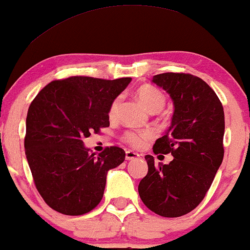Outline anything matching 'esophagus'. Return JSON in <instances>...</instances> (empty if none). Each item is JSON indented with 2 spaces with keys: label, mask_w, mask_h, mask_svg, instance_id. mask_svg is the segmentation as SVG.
Segmentation results:
<instances>
[{
  "label": "esophagus",
  "mask_w": 250,
  "mask_h": 250,
  "mask_svg": "<svg viewBox=\"0 0 250 250\" xmlns=\"http://www.w3.org/2000/svg\"><path fill=\"white\" fill-rule=\"evenodd\" d=\"M140 154L137 153V152H133V151H126L125 152V158L126 160H133V159H137V158H139Z\"/></svg>",
  "instance_id": "esophagus-1"
}]
</instances>
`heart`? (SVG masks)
Instances as JSON below:
<instances>
[{
  "label": "heart",
  "mask_w": 250,
  "mask_h": 250,
  "mask_svg": "<svg viewBox=\"0 0 250 250\" xmlns=\"http://www.w3.org/2000/svg\"><path fill=\"white\" fill-rule=\"evenodd\" d=\"M136 95L140 102L145 105L149 112H159L164 108L166 104V97L158 87L152 86V85H143L136 90ZM120 104V97L114 98L108 107V117L111 119L116 118L118 114V108ZM153 134L151 131H127L123 136V140L126 144L134 148L143 147L149 139H152Z\"/></svg>",
  "instance_id": "heart-1"
}]
</instances>
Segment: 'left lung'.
Returning a JSON list of instances; mask_svg holds the SVG:
<instances>
[{"instance_id": "obj_1", "label": "left lung", "mask_w": 250, "mask_h": 250, "mask_svg": "<svg viewBox=\"0 0 250 250\" xmlns=\"http://www.w3.org/2000/svg\"><path fill=\"white\" fill-rule=\"evenodd\" d=\"M153 83L166 90L174 104L171 126L157 139L153 152L171 153L174 159L154 165V158L145 155L148 172L138 192L152 212L178 218L204 200L224 159V107L212 87L190 73H160Z\"/></svg>"}]
</instances>
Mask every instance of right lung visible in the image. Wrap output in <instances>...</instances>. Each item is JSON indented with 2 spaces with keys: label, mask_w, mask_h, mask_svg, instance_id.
<instances>
[{
  "label": "right lung",
  "mask_w": 250,
  "mask_h": 250,
  "mask_svg": "<svg viewBox=\"0 0 250 250\" xmlns=\"http://www.w3.org/2000/svg\"><path fill=\"white\" fill-rule=\"evenodd\" d=\"M130 82L72 76L52 81L31 102L26 160L38 193L56 212H91L104 195L107 172L125 160V151L117 146L95 157L83 140L110 126L108 107Z\"/></svg>",
  "instance_id": "1"
}]
</instances>
